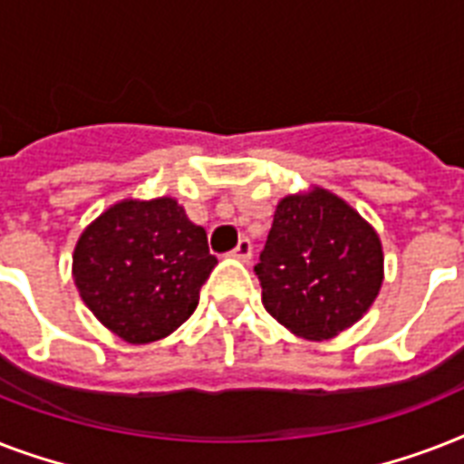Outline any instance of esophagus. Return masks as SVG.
Masks as SVG:
<instances>
[{
    "instance_id": "34e87169",
    "label": "esophagus",
    "mask_w": 464,
    "mask_h": 464,
    "mask_svg": "<svg viewBox=\"0 0 464 464\" xmlns=\"http://www.w3.org/2000/svg\"><path fill=\"white\" fill-rule=\"evenodd\" d=\"M231 255L240 262H250V257H253V243L247 238H240L238 246H236V250H233Z\"/></svg>"
}]
</instances>
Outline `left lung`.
Wrapping results in <instances>:
<instances>
[{"instance_id":"left-lung-1","label":"left lung","mask_w":464,"mask_h":464,"mask_svg":"<svg viewBox=\"0 0 464 464\" xmlns=\"http://www.w3.org/2000/svg\"><path fill=\"white\" fill-rule=\"evenodd\" d=\"M255 275L276 323L323 342L373 305L382 284L381 238L344 199L313 188L276 204Z\"/></svg>"}]
</instances>
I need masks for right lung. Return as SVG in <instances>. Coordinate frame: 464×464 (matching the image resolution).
<instances>
[{"label": "right lung", "instance_id": "right-lung-1", "mask_svg": "<svg viewBox=\"0 0 464 464\" xmlns=\"http://www.w3.org/2000/svg\"><path fill=\"white\" fill-rule=\"evenodd\" d=\"M72 260L83 304L130 344L178 330L217 265L207 231L173 197L112 204L83 228Z\"/></svg>", "mask_w": 464, "mask_h": 464}]
</instances>
